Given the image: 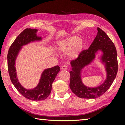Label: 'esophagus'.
I'll list each match as a JSON object with an SVG mask.
<instances>
[{"instance_id":"esophagus-1","label":"esophagus","mask_w":125,"mask_h":125,"mask_svg":"<svg viewBox=\"0 0 125 125\" xmlns=\"http://www.w3.org/2000/svg\"><path fill=\"white\" fill-rule=\"evenodd\" d=\"M68 68V67L66 65H63V66L62 67V69H63V70H67Z\"/></svg>"}]
</instances>
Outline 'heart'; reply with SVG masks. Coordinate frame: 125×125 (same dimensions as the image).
<instances>
[{
    "instance_id": "obj_1",
    "label": "heart",
    "mask_w": 125,
    "mask_h": 125,
    "mask_svg": "<svg viewBox=\"0 0 125 125\" xmlns=\"http://www.w3.org/2000/svg\"><path fill=\"white\" fill-rule=\"evenodd\" d=\"M84 42L82 38L72 36L59 41L57 50L62 53L69 52L68 56L71 59L77 58L82 51Z\"/></svg>"
}]
</instances>
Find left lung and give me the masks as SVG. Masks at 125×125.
<instances>
[{"label": "left lung", "instance_id": "8db88e82", "mask_svg": "<svg viewBox=\"0 0 125 125\" xmlns=\"http://www.w3.org/2000/svg\"><path fill=\"white\" fill-rule=\"evenodd\" d=\"M98 33L88 50L82 51L78 57L71 62L72 71L69 86L72 92L79 98L95 99L106 92L113 84L118 70L117 51L113 41L104 31L98 27ZM101 50L102 54L101 59L105 65L107 78L97 87L90 88L85 86L81 80V71L90 64L95 58L96 53Z\"/></svg>", "mask_w": 125, "mask_h": 125}]
</instances>
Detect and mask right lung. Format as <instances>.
<instances>
[{"label": "right lung", "mask_w": 125, "mask_h": 125, "mask_svg": "<svg viewBox=\"0 0 125 125\" xmlns=\"http://www.w3.org/2000/svg\"><path fill=\"white\" fill-rule=\"evenodd\" d=\"M37 29H25L12 43L9 48L7 57L8 72L12 83L22 96L33 101L43 100L49 96L51 92L53 82L60 71L58 65L45 69L41 74L38 85L31 89H27L23 87L19 82L15 67L17 56L23 46L31 42L41 41L42 37L37 35Z\"/></svg>", "instance_id": "1"}]
</instances>
